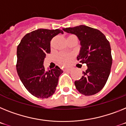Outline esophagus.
I'll use <instances>...</instances> for the list:
<instances>
[{
    "label": "esophagus",
    "instance_id": "obj_1",
    "mask_svg": "<svg viewBox=\"0 0 126 126\" xmlns=\"http://www.w3.org/2000/svg\"><path fill=\"white\" fill-rule=\"evenodd\" d=\"M65 70L66 72H70V70H71V69H70V68H66V69H65Z\"/></svg>",
    "mask_w": 126,
    "mask_h": 126
}]
</instances>
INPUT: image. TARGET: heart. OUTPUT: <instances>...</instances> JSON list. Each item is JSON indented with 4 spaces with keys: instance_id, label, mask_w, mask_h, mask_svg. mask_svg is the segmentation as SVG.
I'll return each instance as SVG.
<instances>
[{
    "instance_id": "obj_1",
    "label": "heart",
    "mask_w": 126,
    "mask_h": 126,
    "mask_svg": "<svg viewBox=\"0 0 126 126\" xmlns=\"http://www.w3.org/2000/svg\"><path fill=\"white\" fill-rule=\"evenodd\" d=\"M72 55L70 54L60 53L57 56V61L59 64L63 66H68L70 64Z\"/></svg>"
}]
</instances>
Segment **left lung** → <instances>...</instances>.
Listing matches in <instances>:
<instances>
[{
	"instance_id": "8db88e82",
	"label": "left lung",
	"mask_w": 126,
	"mask_h": 126,
	"mask_svg": "<svg viewBox=\"0 0 126 126\" xmlns=\"http://www.w3.org/2000/svg\"><path fill=\"white\" fill-rule=\"evenodd\" d=\"M63 30L78 36L81 47L77 58L88 66L82 78L74 82L76 89L87 96L99 92L110 74L112 56L110 42L100 31L86 25L63 28Z\"/></svg>"
}]
</instances>
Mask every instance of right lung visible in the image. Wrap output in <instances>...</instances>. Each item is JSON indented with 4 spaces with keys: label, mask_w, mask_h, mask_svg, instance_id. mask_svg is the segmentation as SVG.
<instances>
[{
    "label": "right lung",
    "mask_w": 126,
    "mask_h": 126,
    "mask_svg": "<svg viewBox=\"0 0 126 126\" xmlns=\"http://www.w3.org/2000/svg\"><path fill=\"white\" fill-rule=\"evenodd\" d=\"M61 29H38L25 34L17 47L16 70L25 88L38 98H48L55 92L63 70L58 66L46 71L43 62L50 52V41Z\"/></svg>",
    "instance_id": "right-lung-1"
}]
</instances>
